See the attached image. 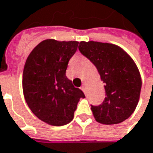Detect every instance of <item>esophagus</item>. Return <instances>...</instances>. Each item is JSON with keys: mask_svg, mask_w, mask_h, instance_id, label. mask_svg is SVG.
Instances as JSON below:
<instances>
[{"mask_svg": "<svg viewBox=\"0 0 153 153\" xmlns=\"http://www.w3.org/2000/svg\"><path fill=\"white\" fill-rule=\"evenodd\" d=\"M81 89H82V91H83V92H84V93H85V92H86V87H85V85H82V87H81Z\"/></svg>", "mask_w": 153, "mask_h": 153, "instance_id": "obj_1", "label": "esophagus"}]
</instances>
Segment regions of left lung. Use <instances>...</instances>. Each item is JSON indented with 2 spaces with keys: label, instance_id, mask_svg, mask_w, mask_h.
Returning <instances> with one entry per match:
<instances>
[{
  "label": "left lung",
  "instance_id": "left-lung-1",
  "mask_svg": "<svg viewBox=\"0 0 153 153\" xmlns=\"http://www.w3.org/2000/svg\"><path fill=\"white\" fill-rule=\"evenodd\" d=\"M79 51L97 68L105 83V95L94 117L103 124H117L128 118L138 105L141 77L132 58L120 47L99 42H81Z\"/></svg>",
  "mask_w": 153,
  "mask_h": 153
}]
</instances>
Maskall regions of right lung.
<instances>
[{
	"instance_id": "add662e5",
	"label": "right lung",
	"mask_w": 153,
	"mask_h": 153,
	"mask_svg": "<svg viewBox=\"0 0 153 153\" xmlns=\"http://www.w3.org/2000/svg\"><path fill=\"white\" fill-rule=\"evenodd\" d=\"M78 43L44 40L31 51L24 67L22 84L27 105L40 120L53 126L69 123L79 100L85 98L65 75Z\"/></svg>"
}]
</instances>
